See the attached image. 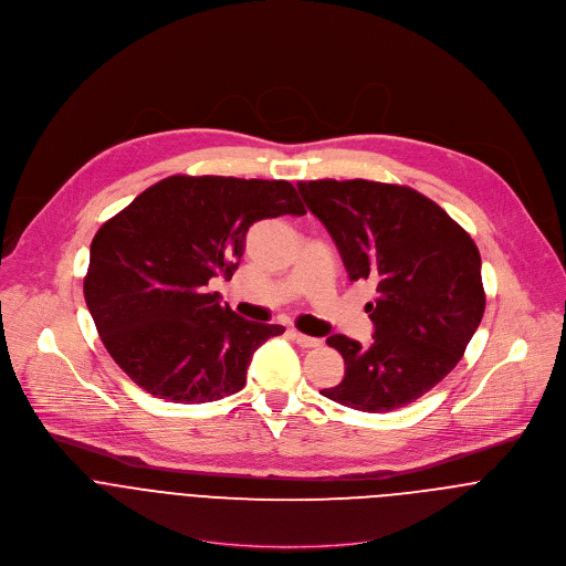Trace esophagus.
Returning a JSON list of instances; mask_svg holds the SVG:
<instances>
[{
	"label": "esophagus",
	"instance_id": "1",
	"mask_svg": "<svg viewBox=\"0 0 566 566\" xmlns=\"http://www.w3.org/2000/svg\"><path fill=\"white\" fill-rule=\"evenodd\" d=\"M290 336L301 345V347H318L321 345V338H314V336H307V334H301L296 329L290 332Z\"/></svg>",
	"mask_w": 566,
	"mask_h": 566
}]
</instances>
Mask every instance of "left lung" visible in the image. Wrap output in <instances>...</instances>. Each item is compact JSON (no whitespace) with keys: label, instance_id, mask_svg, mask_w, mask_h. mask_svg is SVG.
<instances>
[{"label":"left lung","instance_id":"8db88e82","mask_svg":"<svg viewBox=\"0 0 566 566\" xmlns=\"http://www.w3.org/2000/svg\"><path fill=\"white\" fill-rule=\"evenodd\" d=\"M307 208L332 234L349 281H371L374 340L327 338L345 378L321 394L380 413L405 407L438 385L462 358L484 314L480 252L431 199L365 179L301 181Z\"/></svg>","mask_w":566,"mask_h":566}]
</instances>
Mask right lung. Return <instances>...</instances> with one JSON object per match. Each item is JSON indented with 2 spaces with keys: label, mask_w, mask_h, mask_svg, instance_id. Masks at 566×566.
Masks as SVG:
<instances>
[{
  "label": "right lung",
  "mask_w": 566,
  "mask_h": 566,
  "mask_svg": "<svg viewBox=\"0 0 566 566\" xmlns=\"http://www.w3.org/2000/svg\"><path fill=\"white\" fill-rule=\"evenodd\" d=\"M281 214H305L290 181L175 175L97 230L84 296L130 380L186 405L243 389L252 354L285 327L245 321L206 287L232 279L252 223Z\"/></svg>",
  "instance_id": "obj_1"
}]
</instances>
